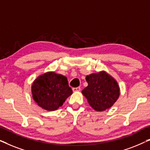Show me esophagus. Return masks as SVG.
Segmentation results:
<instances>
[{"mask_svg":"<svg viewBox=\"0 0 150 150\" xmlns=\"http://www.w3.org/2000/svg\"><path fill=\"white\" fill-rule=\"evenodd\" d=\"M72 90L74 92H79L81 91V87H75V88H72Z\"/></svg>","mask_w":150,"mask_h":150,"instance_id":"esophagus-1","label":"esophagus"}]
</instances>
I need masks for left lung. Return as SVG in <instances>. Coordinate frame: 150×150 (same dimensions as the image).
Listing matches in <instances>:
<instances>
[{
    "label": "left lung",
    "instance_id": "8db88e82",
    "mask_svg": "<svg viewBox=\"0 0 150 150\" xmlns=\"http://www.w3.org/2000/svg\"><path fill=\"white\" fill-rule=\"evenodd\" d=\"M88 86L82 93L89 105L97 111L111 107L120 97V89L117 82L105 71L91 74L86 76Z\"/></svg>",
    "mask_w": 150,
    "mask_h": 150
}]
</instances>
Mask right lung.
I'll return each instance as SVG.
<instances>
[{
	"mask_svg": "<svg viewBox=\"0 0 150 150\" xmlns=\"http://www.w3.org/2000/svg\"><path fill=\"white\" fill-rule=\"evenodd\" d=\"M33 98L39 106L52 111L63 105L65 100L72 94L67 77L54 71L40 75L31 86Z\"/></svg>",
	"mask_w": 150,
	"mask_h": 150,
	"instance_id": "1",
	"label": "right lung"
}]
</instances>
